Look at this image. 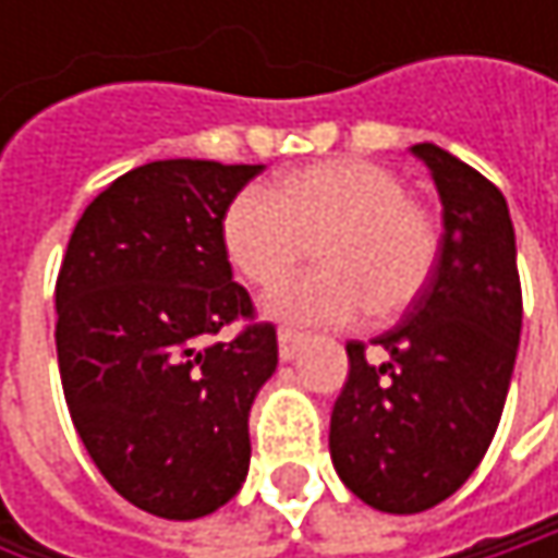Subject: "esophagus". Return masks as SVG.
I'll use <instances>...</instances> for the list:
<instances>
[{"mask_svg":"<svg viewBox=\"0 0 558 558\" xmlns=\"http://www.w3.org/2000/svg\"><path fill=\"white\" fill-rule=\"evenodd\" d=\"M303 345V332H296V329H290V326H280L278 329V355L287 362V359H293L296 355V349Z\"/></svg>","mask_w":558,"mask_h":558,"instance_id":"esophagus-1","label":"esophagus"}]
</instances>
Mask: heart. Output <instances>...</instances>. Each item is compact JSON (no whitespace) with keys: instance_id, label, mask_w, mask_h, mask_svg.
Masks as SVG:
<instances>
[{"instance_id":"1","label":"heart","mask_w":558,"mask_h":558,"mask_svg":"<svg viewBox=\"0 0 558 558\" xmlns=\"http://www.w3.org/2000/svg\"><path fill=\"white\" fill-rule=\"evenodd\" d=\"M319 239L323 268L278 287L268 310L293 323H345L407 310L439 262V222L400 173L362 158H329L252 183L222 216L229 262L255 287H275Z\"/></svg>"}]
</instances>
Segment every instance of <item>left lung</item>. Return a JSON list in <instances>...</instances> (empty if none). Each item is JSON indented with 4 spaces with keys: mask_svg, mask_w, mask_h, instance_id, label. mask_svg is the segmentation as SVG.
I'll return each mask as SVG.
<instances>
[{
    "mask_svg": "<svg viewBox=\"0 0 558 558\" xmlns=\"http://www.w3.org/2000/svg\"><path fill=\"white\" fill-rule=\"evenodd\" d=\"M442 199L439 262L403 319L349 342V378L336 397L329 452L355 498L420 513L456 495L485 459L513 375L523 293L504 193L436 145L410 148Z\"/></svg>",
    "mask_w": 558,
    "mask_h": 558,
    "instance_id": "8db88e82",
    "label": "left lung"
}]
</instances>
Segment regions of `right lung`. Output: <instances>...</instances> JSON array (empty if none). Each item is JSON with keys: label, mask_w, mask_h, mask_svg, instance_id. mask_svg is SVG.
I'll return each mask as SVG.
<instances>
[{"label": "right lung", "mask_w": 558, "mask_h": 558, "mask_svg": "<svg viewBox=\"0 0 558 558\" xmlns=\"http://www.w3.org/2000/svg\"><path fill=\"white\" fill-rule=\"evenodd\" d=\"M255 173L190 158L122 173L83 209L57 275L70 420L99 475L155 517H206L248 475L278 332L232 280L222 216Z\"/></svg>", "instance_id": "right-lung-1"}]
</instances>
